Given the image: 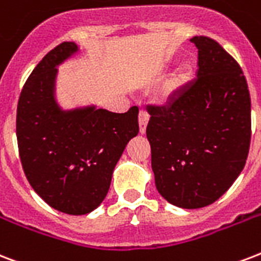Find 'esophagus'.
I'll use <instances>...</instances> for the list:
<instances>
[{
	"label": "esophagus",
	"mask_w": 261,
	"mask_h": 261,
	"mask_svg": "<svg viewBox=\"0 0 261 261\" xmlns=\"http://www.w3.org/2000/svg\"><path fill=\"white\" fill-rule=\"evenodd\" d=\"M149 122V115L145 109H141L138 115V123H139V133L141 134H145L146 131V126H148Z\"/></svg>",
	"instance_id": "1"
}]
</instances>
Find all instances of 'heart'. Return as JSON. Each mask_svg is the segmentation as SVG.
Returning a JSON list of instances; mask_svg holds the SVG:
<instances>
[{"instance_id": "1", "label": "heart", "mask_w": 261, "mask_h": 261, "mask_svg": "<svg viewBox=\"0 0 261 261\" xmlns=\"http://www.w3.org/2000/svg\"><path fill=\"white\" fill-rule=\"evenodd\" d=\"M188 79H189V72L185 69V71H180V72L176 75V76L171 81L168 85L166 86V89L163 90V98L164 99H168L171 98L172 95L176 93V91L180 89V87L184 86L185 83L188 82Z\"/></svg>"}]
</instances>
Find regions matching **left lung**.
Here are the masks:
<instances>
[{"label": "left lung", "mask_w": 261, "mask_h": 261, "mask_svg": "<svg viewBox=\"0 0 261 261\" xmlns=\"http://www.w3.org/2000/svg\"><path fill=\"white\" fill-rule=\"evenodd\" d=\"M194 82L166 107H148L146 137L159 193L196 210L227 192L245 167L250 145V95L241 67L215 39L193 37Z\"/></svg>", "instance_id": "8db88e82"}]
</instances>
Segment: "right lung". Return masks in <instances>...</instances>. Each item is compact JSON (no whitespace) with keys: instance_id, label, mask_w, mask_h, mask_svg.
<instances>
[{"instance_id":"add662e5","label":"right lung","mask_w":261,"mask_h":261,"mask_svg":"<svg viewBox=\"0 0 261 261\" xmlns=\"http://www.w3.org/2000/svg\"><path fill=\"white\" fill-rule=\"evenodd\" d=\"M76 51L73 42L60 43L34 68L20 93L16 135L21 166L38 196L60 212L86 215L104 201L116 163L138 134V107L124 113L60 108L56 67Z\"/></svg>"}]
</instances>
